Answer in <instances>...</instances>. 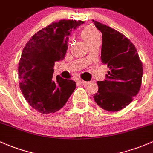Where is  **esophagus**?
<instances>
[{"label":"esophagus","mask_w":153,"mask_h":153,"mask_svg":"<svg viewBox=\"0 0 153 153\" xmlns=\"http://www.w3.org/2000/svg\"><path fill=\"white\" fill-rule=\"evenodd\" d=\"M77 82H78V83H81V85H83V86H86V85H87L88 83H89V82H87V81H83V80H81V79H78L77 80Z\"/></svg>","instance_id":"esophagus-1"}]
</instances>
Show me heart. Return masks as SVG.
I'll return each instance as SVG.
<instances>
[{
	"mask_svg": "<svg viewBox=\"0 0 153 153\" xmlns=\"http://www.w3.org/2000/svg\"><path fill=\"white\" fill-rule=\"evenodd\" d=\"M80 36H81L88 45L97 41L100 40V33L96 28L92 25H88L84 27L80 30Z\"/></svg>",
	"mask_w": 153,
	"mask_h": 153,
	"instance_id": "1",
	"label": "heart"
}]
</instances>
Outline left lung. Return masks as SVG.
Instances as JSON below:
<instances>
[{
    "mask_svg": "<svg viewBox=\"0 0 153 153\" xmlns=\"http://www.w3.org/2000/svg\"><path fill=\"white\" fill-rule=\"evenodd\" d=\"M102 33L101 60L110 71L105 80L97 81L94 100L108 111H119L133 100L140 89L143 67L134 45L125 35L92 20Z\"/></svg>",
    "mask_w": 153,
    "mask_h": 153,
    "instance_id": "8db88e82",
    "label": "left lung"
}]
</instances>
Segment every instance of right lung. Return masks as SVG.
<instances>
[{"instance_id": "1", "label": "right lung", "mask_w": 153, "mask_h": 153, "mask_svg": "<svg viewBox=\"0 0 153 153\" xmlns=\"http://www.w3.org/2000/svg\"><path fill=\"white\" fill-rule=\"evenodd\" d=\"M83 22L61 20L35 33L23 48L18 66L20 88L32 108L43 114L60 110L75 89L72 80L53 78L56 62L67 53L68 36Z\"/></svg>"}]
</instances>
